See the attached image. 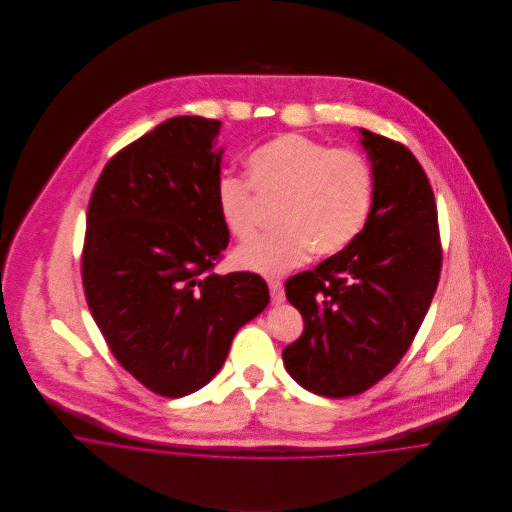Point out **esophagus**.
<instances>
[{
    "mask_svg": "<svg viewBox=\"0 0 512 512\" xmlns=\"http://www.w3.org/2000/svg\"><path fill=\"white\" fill-rule=\"evenodd\" d=\"M268 288H270V295H272V303H276V305L284 303L286 293H284V284H282V280H278V278H270V280H268Z\"/></svg>",
    "mask_w": 512,
    "mask_h": 512,
    "instance_id": "esophagus-1",
    "label": "esophagus"
}]
</instances>
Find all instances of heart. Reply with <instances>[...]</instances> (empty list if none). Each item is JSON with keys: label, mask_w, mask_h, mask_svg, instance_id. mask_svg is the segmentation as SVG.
<instances>
[{"label": "heart", "mask_w": 512, "mask_h": 512, "mask_svg": "<svg viewBox=\"0 0 512 512\" xmlns=\"http://www.w3.org/2000/svg\"><path fill=\"white\" fill-rule=\"evenodd\" d=\"M262 197L280 201V226L240 246L242 270L280 276L311 252L335 254L365 228L374 199V173L353 147H331L301 134H284L248 155V177L224 175L217 205L226 230L248 240L258 230Z\"/></svg>", "instance_id": "1"}]
</instances>
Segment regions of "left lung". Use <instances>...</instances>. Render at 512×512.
Segmentation results:
<instances>
[{
	"instance_id": "obj_1",
	"label": "left lung",
	"mask_w": 512,
	"mask_h": 512,
	"mask_svg": "<svg viewBox=\"0 0 512 512\" xmlns=\"http://www.w3.org/2000/svg\"><path fill=\"white\" fill-rule=\"evenodd\" d=\"M374 199L363 232L286 282L303 333L284 365L305 390L349 398L382 380L410 349L441 272L438 209L426 171L400 142L361 128Z\"/></svg>"
}]
</instances>
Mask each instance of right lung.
I'll return each instance as SVG.
<instances>
[{
	"instance_id": "right-lung-1",
	"label": "right lung",
	"mask_w": 512,
	"mask_h": 512,
	"mask_svg": "<svg viewBox=\"0 0 512 512\" xmlns=\"http://www.w3.org/2000/svg\"><path fill=\"white\" fill-rule=\"evenodd\" d=\"M219 120L169 118L102 169L86 213L82 286L116 361L151 392L187 396L270 301L252 272L215 274L228 246Z\"/></svg>"
}]
</instances>
